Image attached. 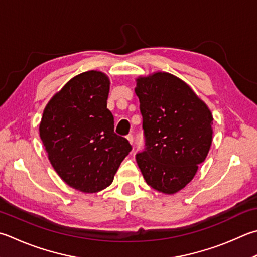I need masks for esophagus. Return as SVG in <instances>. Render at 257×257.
Instances as JSON below:
<instances>
[{"instance_id":"obj_1","label":"esophagus","mask_w":257,"mask_h":257,"mask_svg":"<svg viewBox=\"0 0 257 257\" xmlns=\"http://www.w3.org/2000/svg\"><path fill=\"white\" fill-rule=\"evenodd\" d=\"M127 139H128V142L133 145V143H134V136H133V135H128Z\"/></svg>"}]
</instances>
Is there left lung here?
I'll return each instance as SVG.
<instances>
[{
    "label": "left lung",
    "instance_id": "1",
    "mask_svg": "<svg viewBox=\"0 0 257 257\" xmlns=\"http://www.w3.org/2000/svg\"><path fill=\"white\" fill-rule=\"evenodd\" d=\"M145 151L136 155L146 183L173 194L190 183L212 142V114L192 88L170 73L138 77Z\"/></svg>",
    "mask_w": 257,
    "mask_h": 257
}]
</instances>
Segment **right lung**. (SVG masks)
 <instances>
[{"label": "right lung", "instance_id": "1", "mask_svg": "<svg viewBox=\"0 0 257 257\" xmlns=\"http://www.w3.org/2000/svg\"><path fill=\"white\" fill-rule=\"evenodd\" d=\"M109 77L97 71L73 77L51 97L39 125L40 138L54 170L65 183L95 193L112 183L121 162L132 151L114 134L106 108Z\"/></svg>", "mask_w": 257, "mask_h": 257}]
</instances>
